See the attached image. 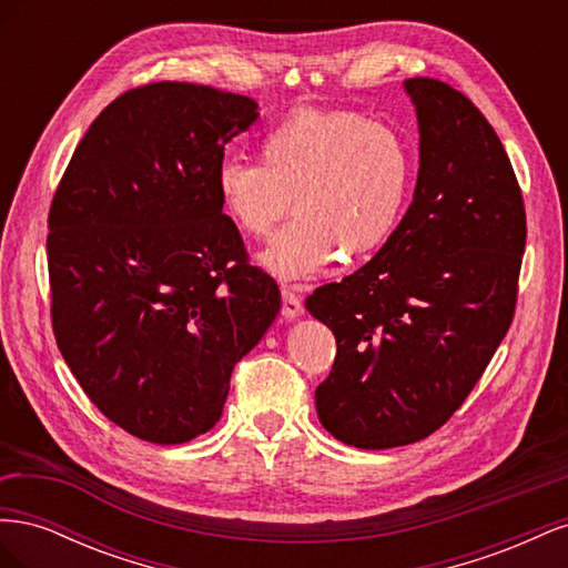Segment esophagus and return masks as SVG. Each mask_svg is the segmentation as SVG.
<instances>
[{
	"label": "esophagus",
	"mask_w": 568,
	"mask_h": 568,
	"mask_svg": "<svg viewBox=\"0 0 568 568\" xmlns=\"http://www.w3.org/2000/svg\"><path fill=\"white\" fill-rule=\"evenodd\" d=\"M303 315V301L291 286H282V317L284 320H296Z\"/></svg>",
	"instance_id": "esophagus-1"
}]
</instances>
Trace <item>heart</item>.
<instances>
[{
  "label": "heart",
  "instance_id": "1",
  "mask_svg": "<svg viewBox=\"0 0 568 568\" xmlns=\"http://www.w3.org/2000/svg\"><path fill=\"white\" fill-rule=\"evenodd\" d=\"M261 163L227 156L215 189L234 227L265 239L288 213L263 265L284 280H307L343 253L359 261L398 225L412 161L393 128L353 111H298L267 130Z\"/></svg>",
  "mask_w": 568,
  "mask_h": 568
}]
</instances>
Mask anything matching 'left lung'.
Instances as JSON below:
<instances>
[{
	"label": "left lung",
	"mask_w": 568,
	"mask_h": 568,
	"mask_svg": "<svg viewBox=\"0 0 568 568\" xmlns=\"http://www.w3.org/2000/svg\"><path fill=\"white\" fill-rule=\"evenodd\" d=\"M405 92L419 120L415 199L367 265L305 301L336 336L317 417L363 450L432 436L467 400L511 324L526 248L521 189L486 115L434 78Z\"/></svg>",
	"instance_id": "left-lung-1"
}]
</instances>
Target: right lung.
Here are the masks:
<instances>
[{
    "label": "right lung",
    "instance_id": "obj_1",
    "mask_svg": "<svg viewBox=\"0 0 568 568\" xmlns=\"http://www.w3.org/2000/svg\"><path fill=\"white\" fill-rule=\"evenodd\" d=\"M248 97L153 82L113 99L80 140L49 209L57 346L88 398L128 434L211 432L230 376L280 313L215 189Z\"/></svg>",
    "mask_w": 568,
    "mask_h": 568
}]
</instances>
